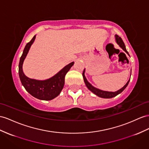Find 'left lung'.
Masks as SVG:
<instances>
[{
  "label": "left lung",
  "mask_w": 149,
  "mask_h": 149,
  "mask_svg": "<svg viewBox=\"0 0 149 149\" xmlns=\"http://www.w3.org/2000/svg\"><path fill=\"white\" fill-rule=\"evenodd\" d=\"M115 40H116V43L118 45H119V47L121 48H122V49H123V51H125L129 55L128 52L127 51V49H126V47L125 45L124 42L123 41V40H122L121 38L118 36L117 35H115ZM85 72H86V69L84 68V70L83 73H82V76H83L84 81V82L86 84V87L91 91V92L93 93L94 94H96V96L100 97H102V98H112L113 97L116 96L118 94H119L121 92H123L124 89L127 87L128 83L130 82V79L128 81V82H127V84H126L123 87H122V88H121L120 89L115 91V92H109V91H105L96 88V87H95L91 85V84L88 82V81H87L86 77ZM131 73H132V70H131ZM131 73H130V76H131Z\"/></svg>",
  "instance_id": "left-lung-1"
}]
</instances>
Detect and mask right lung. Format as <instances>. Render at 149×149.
<instances>
[{
    "mask_svg": "<svg viewBox=\"0 0 149 149\" xmlns=\"http://www.w3.org/2000/svg\"><path fill=\"white\" fill-rule=\"evenodd\" d=\"M35 38L36 35L34 36L33 39L26 44L22 52L19 63V76L22 85L31 96L38 100L49 101L58 96L63 89L65 84V77L70 68L73 66L74 62L67 65L58 73L48 79L36 80L28 77L22 70V65Z\"/></svg>",
    "mask_w": 149,
    "mask_h": 149,
    "instance_id": "1",
    "label": "right lung"
}]
</instances>
